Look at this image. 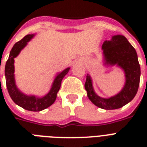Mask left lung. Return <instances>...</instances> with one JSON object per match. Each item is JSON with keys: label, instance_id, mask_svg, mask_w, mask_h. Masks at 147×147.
Masks as SVG:
<instances>
[{"label": "left lung", "instance_id": "8db88e82", "mask_svg": "<svg viewBox=\"0 0 147 147\" xmlns=\"http://www.w3.org/2000/svg\"><path fill=\"white\" fill-rule=\"evenodd\" d=\"M105 64L120 67L125 74V84L118 94L108 98H102L95 93L92 80L87 75L85 88L88 97L96 106L105 110L119 109L131 102L139 87L141 67L136 49L123 35L113 36L102 45Z\"/></svg>", "mask_w": 147, "mask_h": 147}]
</instances>
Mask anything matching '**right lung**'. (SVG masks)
<instances>
[{"label":"right lung","mask_w":147,"mask_h":147,"mask_svg":"<svg viewBox=\"0 0 147 147\" xmlns=\"http://www.w3.org/2000/svg\"><path fill=\"white\" fill-rule=\"evenodd\" d=\"M34 36V34L26 35L21 40L18 41L14 45L10 51L9 59L6 61V66H5V76H6V83L8 92L13 102L25 110L37 112L46 109L54 104L57 98L58 91L60 88L62 79L68 73L70 67H67L57 75L53 82L50 91L43 97L40 98L36 96H28L20 91L15 84V74H14L15 73L14 59L20 54L22 49L27 45L31 39L33 38Z\"/></svg>","instance_id":"1"}]
</instances>
